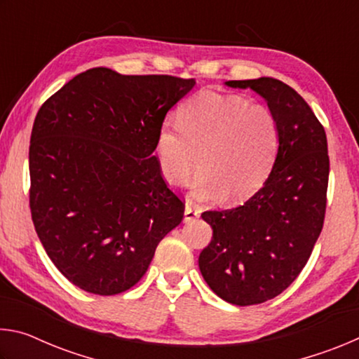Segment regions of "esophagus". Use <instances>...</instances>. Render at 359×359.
<instances>
[{
  "label": "esophagus",
  "instance_id": "obj_1",
  "mask_svg": "<svg viewBox=\"0 0 359 359\" xmlns=\"http://www.w3.org/2000/svg\"><path fill=\"white\" fill-rule=\"evenodd\" d=\"M184 215H185V218H184L185 222H191L196 217H199V209L198 208H193V205H190V204H187Z\"/></svg>",
  "mask_w": 359,
  "mask_h": 359
}]
</instances>
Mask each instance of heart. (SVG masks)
I'll use <instances>...</instances> for the list:
<instances>
[{"label": "heart", "mask_w": 359, "mask_h": 359, "mask_svg": "<svg viewBox=\"0 0 359 359\" xmlns=\"http://www.w3.org/2000/svg\"><path fill=\"white\" fill-rule=\"evenodd\" d=\"M177 125L156 136V156L169 184L184 187L196 172L193 201L239 203L259 190L274 165L277 120L269 109L242 96L199 92L182 104Z\"/></svg>", "instance_id": "1"}]
</instances>
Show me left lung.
Segmentation results:
<instances>
[{
    "label": "left lung",
    "instance_id": "left-lung-1",
    "mask_svg": "<svg viewBox=\"0 0 359 359\" xmlns=\"http://www.w3.org/2000/svg\"><path fill=\"white\" fill-rule=\"evenodd\" d=\"M226 85L267 101L278 150L269 177L244 205L203 212L214 234L198 263L217 296L255 306L287 290L311 258L325 222L330 156L323 125L290 85L272 77Z\"/></svg>",
    "mask_w": 359,
    "mask_h": 359
}]
</instances>
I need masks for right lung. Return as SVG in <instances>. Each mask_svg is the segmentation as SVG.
Masks as SVG:
<instances>
[{
	"label": "right lung",
	"mask_w": 359,
	"mask_h": 359,
	"mask_svg": "<svg viewBox=\"0 0 359 359\" xmlns=\"http://www.w3.org/2000/svg\"><path fill=\"white\" fill-rule=\"evenodd\" d=\"M194 79L77 74L41 106L29 139V209L48 258L101 296L141 280L185 204L161 175L156 136Z\"/></svg>",
	"instance_id": "right-lung-1"
}]
</instances>
